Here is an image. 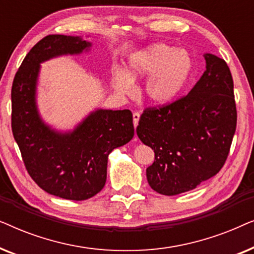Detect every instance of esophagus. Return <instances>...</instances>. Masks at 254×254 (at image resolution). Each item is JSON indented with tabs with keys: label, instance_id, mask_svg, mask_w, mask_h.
Wrapping results in <instances>:
<instances>
[{
	"label": "esophagus",
	"instance_id": "34e87169",
	"mask_svg": "<svg viewBox=\"0 0 254 254\" xmlns=\"http://www.w3.org/2000/svg\"><path fill=\"white\" fill-rule=\"evenodd\" d=\"M138 120H140V113L135 112L133 113V123H134V127H136L138 125Z\"/></svg>",
	"mask_w": 254,
	"mask_h": 254
}]
</instances>
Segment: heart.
I'll use <instances>...</instances> for the list:
<instances>
[{
	"instance_id": "obj_1",
	"label": "heart",
	"mask_w": 254,
	"mask_h": 254,
	"mask_svg": "<svg viewBox=\"0 0 254 254\" xmlns=\"http://www.w3.org/2000/svg\"><path fill=\"white\" fill-rule=\"evenodd\" d=\"M192 69V59L186 51L154 44L130 58L127 72L114 71V86L123 95H131L134 81L150 75L145 83V95L152 104L166 105L186 88Z\"/></svg>"
}]
</instances>
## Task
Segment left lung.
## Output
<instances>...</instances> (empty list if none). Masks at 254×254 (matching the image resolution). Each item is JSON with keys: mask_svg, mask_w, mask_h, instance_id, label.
<instances>
[{"mask_svg": "<svg viewBox=\"0 0 254 254\" xmlns=\"http://www.w3.org/2000/svg\"><path fill=\"white\" fill-rule=\"evenodd\" d=\"M206 70L189 95L145 109L137 136L155 152L147 169L150 187L163 195L189 192L224 165L237 125L234 81L227 62L206 53Z\"/></svg>", "mask_w": 254, "mask_h": 254, "instance_id": "left-lung-1", "label": "left lung"}]
</instances>
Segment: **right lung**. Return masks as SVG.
Here are the masks:
<instances>
[{"label":"right lung","instance_id":"right-lung-1","mask_svg":"<svg viewBox=\"0 0 254 254\" xmlns=\"http://www.w3.org/2000/svg\"><path fill=\"white\" fill-rule=\"evenodd\" d=\"M90 47L81 37L46 36L27 53L11 89L12 134L27 172L45 192L74 201L103 190L111 151L134 136L129 110L98 109L69 131L55 130L41 119L36 99L40 64Z\"/></svg>","mask_w":254,"mask_h":254}]
</instances>
